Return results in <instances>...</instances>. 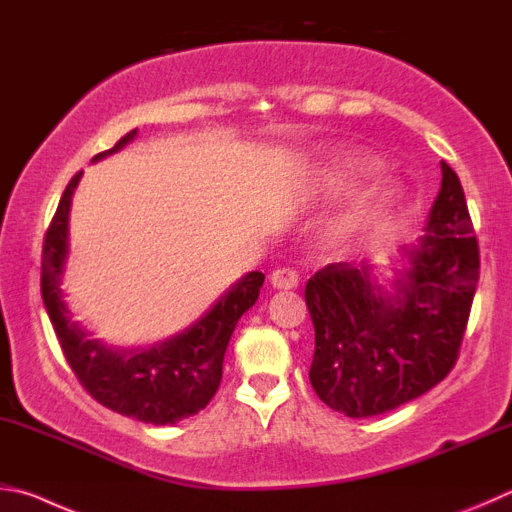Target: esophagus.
Listing matches in <instances>:
<instances>
[{
  "instance_id": "obj_1",
  "label": "esophagus",
  "mask_w": 512,
  "mask_h": 512,
  "mask_svg": "<svg viewBox=\"0 0 512 512\" xmlns=\"http://www.w3.org/2000/svg\"><path fill=\"white\" fill-rule=\"evenodd\" d=\"M297 282H300V277H297V271H293V268H275L271 273V284L275 288H284V291H288V288H295Z\"/></svg>"
}]
</instances>
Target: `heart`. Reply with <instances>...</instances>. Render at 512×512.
<instances>
[{
    "instance_id": "1",
    "label": "heart",
    "mask_w": 512,
    "mask_h": 512,
    "mask_svg": "<svg viewBox=\"0 0 512 512\" xmlns=\"http://www.w3.org/2000/svg\"><path fill=\"white\" fill-rule=\"evenodd\" d=\"M378 170V165L369 159H362V156H336L329 163L327 170L320 174V190L324 194H340L351 190L358 181L367 179ZM398 199L401 194L394 188V185H385V188L376 190L374 194L360 203V206L351 212V215L342 221V230H358L367 224L369 219H374L376 215H385V212L394 210L398 206Z\"/></svg>"
}]
</instances>
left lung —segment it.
<instances>
[{"label": "left lung", "mask_w": 512, "mask_h": 512, "mask_svg": "<svg viewBox=\"0 0 512 512\" xmlns=\"http://www.w3.org/2000/svg\"><path fill=\"white\" fill-rule=\"evenodd\" d=\"M441 190L396 295L367 262L324 266L304 288L315 351L309 380L331 410L367 418L396 410L450 374L479 282V244L466 194L441 161Z\"/></svg>", "instance_id": "obj_1"}]
</instances>
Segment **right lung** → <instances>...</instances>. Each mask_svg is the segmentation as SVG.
<instances>
[{
    "label": "right lung",
    "mask_w": 512,
    "mask_h": 512,
    "mask_svg": "<svg viewBox=\"0 0 512 512\" xmlns=\"http://www.w3.org/2000/svg\"><path fill=\"white\" fill-rule=\"evenodd\" d=\"M134 136L136 129L94 161L118 152ZM80 176L82 172L73 176L64 190L42 246V300L64 358L91 398L123 416L167 425L201 412L217 394L230 336L237 320L257 302L264 275L253 271L241 277L199 322L161 345L114 351L100 340H89L87 331L69 318L60 288L69 253L71 197Z\"/></svg>",
    "instance_id": "1"
}]
</instances>
